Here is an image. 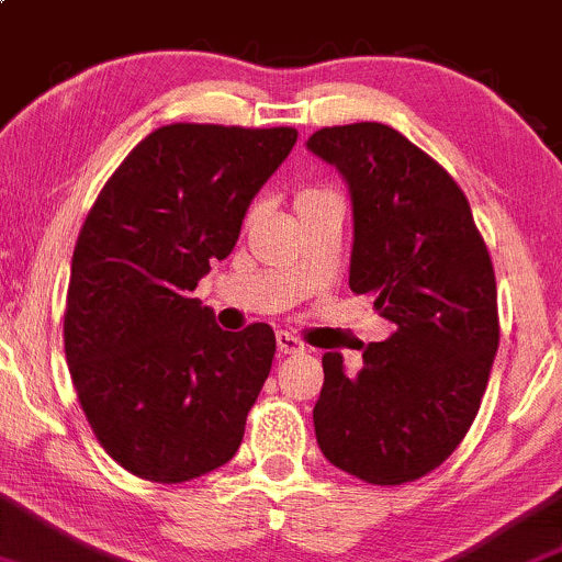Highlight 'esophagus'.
<instances>
[{
    "mask_svg": "<svg viewBox=\"0 0 562 562\" xmlns=\"http://www.w3.org/2000/svg\"><path fill=\"white\" fill-rule=\"evenodd\" d=\"M276 346H279V356H292V353H303L305 346L297 340V337H292L289 331H279L276 335Z\"/></svg>",
    "mask_w": 562,
    "mask_h": 562,
    "instance_id": "1",
    "label": "esophagus"
}]
</instances>
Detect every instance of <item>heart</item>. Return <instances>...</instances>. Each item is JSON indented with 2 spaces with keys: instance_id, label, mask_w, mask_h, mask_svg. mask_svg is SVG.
<instances>
[{
  "instance_id": "1",
  "label": "heart",
  "mask_w": 562,
  "mask_h": 562,
  "mask_svg": "<svg viewBox=\"0 0 562 562\" xmlns=\"http://www.w3.org/2000/svg\"><path fill=\"white\" fill-rule=\"evenodd\" d=\"M327 198H337L331 190H324V187H305V190L297 192V198H294V206L305 209V206H313V203L318 201H327Z\"/></svg>"
}]
</instances>
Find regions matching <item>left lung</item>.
Masks as SVG:
<instances>
[{
  "instance_id": "8db88e82",
  "label": "left lung",
  "mask_w": 562,
  "mask_h": 562,
  "mask_svg": "<svg viewBox=\"0 0 562 562\" xmlns=\"http://www.w3.org/2000/svg\"><path fill=\"white\" fill-rule=\"evenodd\" d=\"M307 149L351 190V292L394 324L359 375L324 353L313 426L324 458L372 485L437 469L472 426L498 351L496 273L461 187L383 123L322 128Z\"/></svg>"
}]
</instances>
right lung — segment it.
<instances>
[{
    "label": "right lung",
    "mask_w": 562,
    "mask_h": 562,
    "mask_svg": "<svg viewBox=\"0 0 562 562\" xmlns=\"http://www.w3.org/2000/svg\"><path fill=\"white\" fill-rule=\"evenodd\" d=\"M294 128L173 123L117 166L71 257L64 348L90 428L125 472L162 485L227 463L268 380V324L225 331L192 297L225 259Z\"/></svg>",
    "instance_id": "right-lung-1"
}]
</instances>
